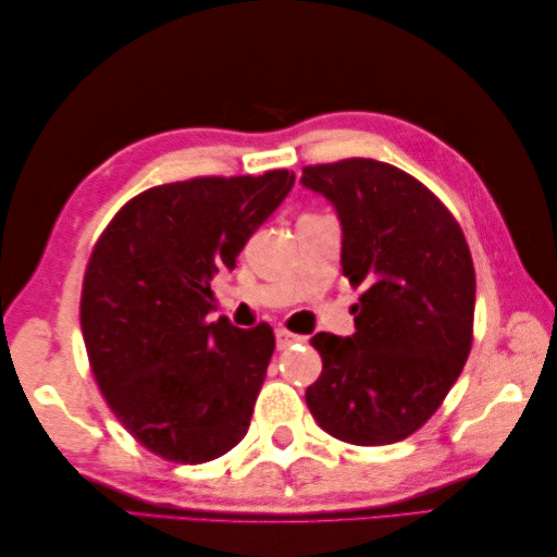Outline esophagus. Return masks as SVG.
Wrapping results in <instances>:
<instances>
[{
  "label": "esophagus",
  "mask_w": 557,
  "mask_h": 557,
  "mask_svg": "<svg viewBox=\"0 0 557 557\" xmlns=\"http://www.w3.org/2000/svg\"><path fill=\"white\" fill-rule=\"evenodd\" d=\"M275 337H277V347L280 349H285L289 345H297V342H306V337L294 335V333H289V330H285V327H277L275 330Z\"/></svg>",
  "instance_id": "1"
}]
</instances>
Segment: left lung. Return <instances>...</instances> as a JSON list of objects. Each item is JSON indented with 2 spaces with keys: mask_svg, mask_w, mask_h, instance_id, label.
<instances>
[{
  "mask_svg": "<svg viewBox=\"0 0 557 557\" xmlns=\"http://www.w3.org/2000/svg\"><path fill=\"white\" fill-rule=\"evenodd\" d=\"M342 222V272L361 287L357 333H318L323 359L306 405L351 445L405 441L455 385L474 339L476 272L443 200L395 164L349 158L304 168Z\"/></svg>",
  "mask_w": 557,
  "mask_h": 557,
  "instance_id": "1",
  "label": "left lung"
}]
</instances>
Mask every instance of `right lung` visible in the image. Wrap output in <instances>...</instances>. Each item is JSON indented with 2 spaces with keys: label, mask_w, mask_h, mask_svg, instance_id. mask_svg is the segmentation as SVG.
Listing matches in <instances>:
<instances>
[{
  "label": "right lung",
  "mask_w": 557,
  "mask_h": 557,
  "mask_svg": "<svg viewBox=\"0 0 557 557\" xmlns=\"http://www.w3.org/2000/svg\"><path fill=\"white\" fill-rule=\"evenodd\" d=\"M292 186L287 170L152 186L92 248L81 292L90 371L152 455L203 465L246 435L275 335L268 323H210V280L236 265Z\"/></svg>",
  "instance_id": "add662e5"
}]
</instances>
